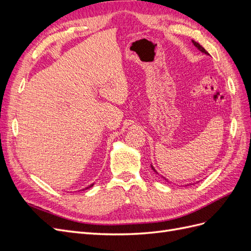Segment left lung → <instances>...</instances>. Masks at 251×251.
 Wrapping results in <instances>:
<instances>
[{
  "label": "left lung",
  "instance_id": "obj_1",
  "mask_svg": "<svg viewBox=\"0 0 251 251\" xmlns=\"http://www.w3.org/2000/svg\"><path fill=\"white\" fill-rule=\"evenodd\" d=\"M192 42H193V44H194V46H196V47H197V48H198V49H199V50H200L201 52L205 53V54H206V55H209V54H208V52H207L206 50H205V49H204V48H203V47L201 46V45H200L199 43H197V42H195L194 40H192ZM151 170H153V171H154V172H155V173H156L157 175H159V174H158V172H157V171H156V170L154 169V166H153V165H151ZM161 177H162V178H163L164 180H166V181H168V179H166L165 177H163V176H161Z\"/></svg>",
  "mask_w": 251,
  "mask_h": 251
}]
</instances>
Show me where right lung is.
I'll use <instances>...</instances> for the list:
<instances>
[{
  "label": "right lung",
  "instance_id": "obj_1",
  "mask_svg": "<svg viewBox=\"0 0 251 251\" xmlns=\"http://www.w3.org/2000/svg\"><path fill=\"white\" fill-rule=\"evenodd\" d=\"M93 185H94V183H93V184H91V185H89V186H87L86 188H82V189H81V191H86V189H89L90 187H92Z\"/></svg>",
  "mask_w": 251,
  "mask_h": 251
}]
</instances>
